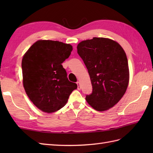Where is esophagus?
<instances>
[{
    "label": "esophagus",
    "instance_id": "1",
    "mask_svg": "<svg viewBox=\"0 0 153 153\" xmlns=\"http://www.w3.org/2000/svg\"><path fill=\"white\" fill-rule=\"evenodd\" d=\"M77 89L80 90L81 89V86H80V83L79 82H77Z\"/></svg>",
    "mask_w": 153,
    "mask_h": 153
}]
</instances>
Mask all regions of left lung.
I'll list each match as a JSON object with an SVG mask.
<instances>
[{"instance_id":"left-lung-1","label":"left lung","mask_w":153,"mask_h":153,"mask_svg":"<svg viewBox=\"0 0 153 153\" xmlns=\"http://www.w3.org/2000/svg\"><path fill=\"white\" fill-rule=\"evenodd\" d=\"M77 49L93 87L92 93L86 95L87 102L97 111L112 108L128 86L129 73L125 51L117 42L103 37L80 42Z\"/></svg>"}]
</instances>
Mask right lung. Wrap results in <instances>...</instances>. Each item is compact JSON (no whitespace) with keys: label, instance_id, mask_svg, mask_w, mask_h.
I'll return each mask as SVG.
<instances>
[{"label":"right lung","instance_id":"obj_1","mask_svg":"<svg viewBox=\"0 0 153 153\" xmlns=\"http://www.w3.org/2000/svg\"><path fill=\"white\" fill-rule=\"evenodd\" d=\"M72 46L62 42L39 40L22 61L23 85L31 101L47 113L66 105L76 83L70 82L62 63L70 56Z\"/></svg>","mask_w":153,"mask_h":153}]
</instances>
